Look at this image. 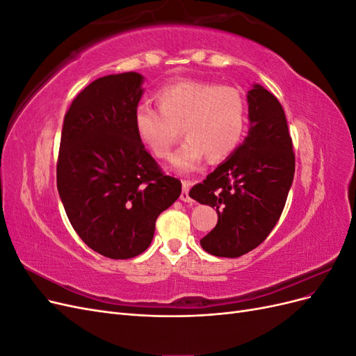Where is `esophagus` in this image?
<instances>
[{"mask_svg": "<svg viewBox=\"0 0 356 356\" xmlns=\"http://www.w3.org/2000/svg\"><path fill=\"white\" fill-rule=\"evenodd\" d=\"M190 187H191V181H188V179L182 181V191H181V196H179V199L182 202H191V197L188 195Z\"/></svg>", "mask_w": 356, "mask_h": 356, "instance_id": "obj_1", "label": "esophagus"}]
</instances>
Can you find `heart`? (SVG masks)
Segmentation results:
<instances>
[{
    "mask_svg": "<svg viewBox=\"0 0 356 356\" xmlns=\"http://www.w3.org/2000/svg\"><path fill=\"white\" fill-rule=\"evenodd\" d=\"M157 108L138 105L134 127L154 157L169 159L178 138L184 143L174 156L178 170L196 169L202 159L218 161L239 147L246 124V101L233 86L186 79L170 83L156 93Z\"/></svg>",
    "mask_w": 356,
    "mask_h": 356,
    "instance_id": "obj_1",
    "label": "heart"
}]
</instances>
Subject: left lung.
Instances as JSON below:
<instances>
[{
	"instance_id": "1",
	"label": "left lung",
	"mask_w": 356,
	"mask_h": 356,
	"mask_svg": "<svg viewBox=\"0 0 356 356\" xmlns=\"http://www.w3.org/2000/svg\"><path fill=\"white\" fill-rule=\"evenodd\" d=\"M248 104L243 144L190 190L191 199L217 208V225L200 239L215 257H241L264 242L294 179L296 154L282 105L260 84L248 92Z\"/></svg>"
}]
</instances>
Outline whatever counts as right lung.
<instances>
[{
	"label": "right lung",
	"mask_w": 356,
	"mask_h": 356,
	"mask_svg": "<svg viewBox=\"0 0 356 356\" xmlns=\"http://www.w3.org/2000/svg\"><path fill=\"white\" fill-rule=\"evenodd\" d=\"M143 75H105L75 96L63 118L58 191L81 241L113 260L143 254L156 220L181 195L139 141L134 114Z\"/></svg>",
	"instance_id": "obj_1"
}]
</instances>
